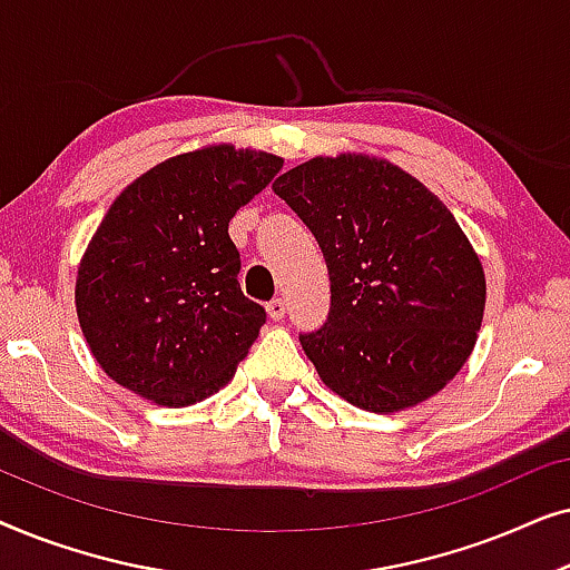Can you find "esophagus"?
Wrapping results in <instances>:
<instances>
[{
  "mask_svg": "<svg viewBox=\"0 0 570 570\" xmlns=\"http://www.w3.org/2000/svg\"><path fill=\"white\" fill-rule=\"evenodd\" d=\"M267 314H269L272 322H279V318L285 316V301H283V298L269 301V303H267Z\"/></svg>",
  "mask_w": 570,
  "mask_h": 570,
  "instance_id": "34e87169",
  "label": "esophagus"
}]
</instances>
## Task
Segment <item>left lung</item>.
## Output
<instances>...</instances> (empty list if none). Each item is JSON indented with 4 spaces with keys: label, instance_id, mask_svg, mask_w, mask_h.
I'll list each match as a JSON object with an SVG mask.
<instances>
[{
    "label": "left lung",
    "instance_id": "8db88e82",
    "mask_svg": "<svg viewBox=\"0 0 570 570\" xmlns=\"http://www.w3.org/2000/svg\"><path fill=\"white\" fill-rule=\"evenodd\" d=\"M322 246L330 322L303 353L355 407L392 415L439 394L472 355L485 269L423 181L365 153L316 155L272 184Z\"/></svg>",
    "mask_w": 570,
    "mask_h": 570
}]
</instances>
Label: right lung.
I'll return each instance as SVG.
<instances>
[{
  "label": "right lung",
  "instance_id": "add662e5",
  "mask_svg": "<svg viewBox=\"0 0 570 570\" xmlns=\"http://www.w3.org/2000/svg\"><path fill=\"white\" fill-rule=\"evenodd\" d=\"M283 163L215 142L158 163L114 199L75 283L77 322L108 379L158 407L228 384L264 324L240 293L228 223Z\"/></svg>",
  "mask_w": 570,
  "mask_h": 570
}]
</instances>
